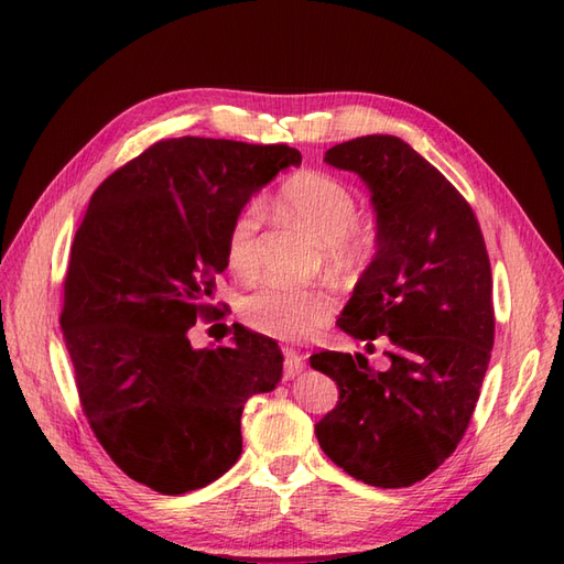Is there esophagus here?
I'll list each match as a JSON object with an SVG mask.
<instances>
[{
  "label": "esophagus",
  "mask_w": 564,
  "mask_h": 564,
  "mask_svg": "<svg viewBox=\"0 0 564 564\" xmlns=\"http://www.w3.org/2000/svg\"><path fill=\"white\" fill-rule=\"evenodd\" d=\"M304 368V357L300 351L291 349V347H283V376L285 378H295Z\"/></svg>",
  "instance_id": "34e87169"
}]
</instances>
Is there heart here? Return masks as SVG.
I'll use <instances>...</instances> for the list:
<instances>
[{
	"label": "heart",
	"instance_id": "heart-1",
	"mask_svg": "<svg viewBox=\"0 0 564 564\" xmlns=\"http://www.w3.org/2000/svg\"><path fill=\"white\" fill-rule=\"evenodd\" d=\"M283 210L302 221L321 240L324 269L337 279H351L373 260L378 227L359 217L351 188L333 174L304 170L279 188ZM264 221V205L250 198L238 207L227 231L229 267L240 279H250L260 267L257 238ZM337 310V300L326 285L267 283L240 302V318L257 333L279 340H304L326 326Z\"/></svg>",
	"mask_w": 564,
	"mask_h": 564
}]
</instances>
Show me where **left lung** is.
Instances as JSON below:
<instances>
[{
  "instance_id": "8db88e82",
  "label": "left lung",
  "mask_w": 564,
  "mask_h": 564,
  "mask_svg": "<svg viewBox=\"0 0 564 564\" xmlns=\"http://www.w3.org/2000/svg\"><path fill=\"white\" fill-rule=\"evenodd\" d=\"M324 160L361 176L378 221V252L337 326L368 351L388 337L390 368L312 354L340 392L316 440L364 485L411 487L456 452L477 406L496 328L489 252L470 203L401 139L359 137Z\"/></svg>"
}]
</instances>
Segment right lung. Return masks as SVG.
<instances>
[{"instance_id":"right-lung-1","label":"right lung","mask_w":564,"mask_h":564,"mask_svg":"<svg viewBox=\"0 0 564 564\" xmlns=\"http://www.w3.org/2000/svg\"><path fill=\"white\" fill-rule=\"evenodd\" d=\"M302 155L288 143L155 141L94 191L63 281L61 328L79 406L118 468L176 496L243 452L240 415L283 371L276 340L234 324V345L193 349L219 316L236 210ZM224 316V314H221Z\"/></svg>"}]
</instances>
